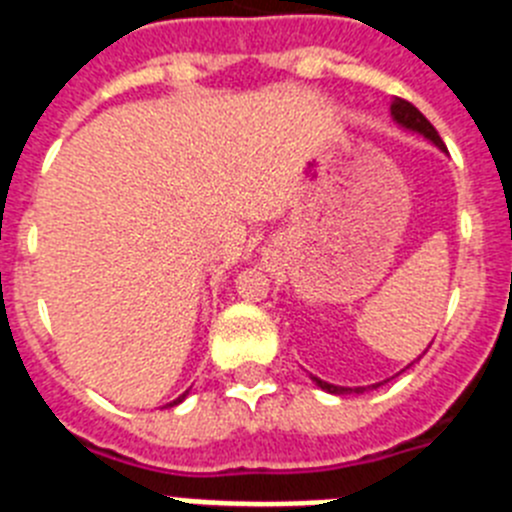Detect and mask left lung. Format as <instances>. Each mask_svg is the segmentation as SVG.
I'll return each mask as SVG.
<instances>
[{
	"instance_id": "8db88e82",
	"label": "left lung",
	"mask_w": 512,
	"mask_h": 512,
	"mask_svg": "<svg viewBox=\"0 0 512 512\" xmlns=\"http://www.w3.org/2000/svg\"><path fill=\"white\" fill-rule=\"evenodd\" d=\"M390 110H392V117H395L397 125H402L405 130H413V133H420L423 138H428L431 143H436L441 151H446L441 135L436 133V128H433L431 122L425 120V115L418 110V107H415V104H410L408 99L395 97V102H392ZM312 382L318 384L320 390L330 392V395H351V392H356V395H359V392H364V387H354V390H351V387H338V384H328V382H323V379H318V377H312ZM377 387H379V384H377Z\"/></svg>"
}]
</instances>
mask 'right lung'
Here are the masks:
<instances>
[{
	"mask_svg": "<svg viewBox=\"0 0 512 512\" xmlns=\"http://www.w3.org/2000/svg\"><path fill=\"white\" fill-rule=\"evenodd\" d=\"M184 397H187V392H184V395H182V397H176V400H174V402H169L171 408H174V405H179V402H182V400H184Z\"/></svg>",
	"mask_w": 512,
	"mask_h": 512,
	"instance_id": "obj_1",
	"label": "right lung"
}]
</instances>
